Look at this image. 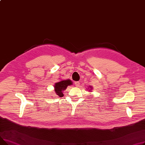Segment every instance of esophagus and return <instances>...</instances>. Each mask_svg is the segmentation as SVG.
Wrapping results in <instances>:
<instances>
[{
	"label": "esophagus",
	"instance_id": "34e87169",
	"mask_svg": "<svg viewBox=\"0 0 145 145\" xmlns=\"http://www.w3.org/2000/svg\"><path fill=\"white\" fill-rule=\"evenodd\" d=\"M79 85H80V82H76L74 83V85L76 86V87H79Z\"/></svg>",
	"mask_w": 145,
	"mask_h": 145
}]
</instances>
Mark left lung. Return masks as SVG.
I'll use <instances>...</instances> for the list:
<instances>
[{
  "instance_id": "8db88e82",
  "label": "left lung",
  "mask_w": 145,
  "mask_h": 145,
  "mask_svg": "<svg viewBox=\"0 0 145 145\" xmlns=\"http://www.w3.org/2000/svg\"><path fill=\"white\" fill-rule=\"evenodd\" d=\"M89 88H90V89H89V92H92V90L93 89V88H92V86H89V88L88 89V90L89 89Z\"/></svg>"
}]
</instances>
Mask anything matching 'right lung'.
<instances>
[{
  "instance_id": "1",
  "label": "right lung",
  "mask_w": 145,
  "mask_h": 145,
  "mask_svg": "<svg viewBox=\"0 0 145 145\" xmlns=\"http://www.w3.org/2000/svg\"><path fill=\"white\" fill-rule=\"evenodd\" d=\"M73 82L70 79L62 80L60 82L55 83L54 85L55 93L59 97H63V91L65 90L68 86L72 85Z\"/></svg>"
}]
</instances>
